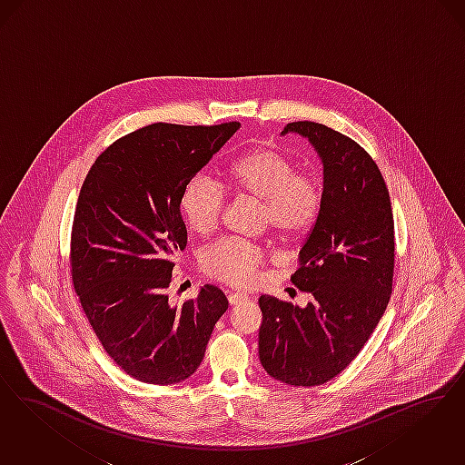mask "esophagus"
Instances as JSON below:
<instances>
[{"label": "esophagus", "mask_w": 465, "mask_h": 465, "mask_svg": "<svg viewBox=\"0 0 465 465\" xmlns=\"http://www.w3.org/2000/svg\"><path fill=\"white\" fill-rule=\"evenodd\" d=\"M248 301V295L244 293H229V303L231 305H238V303L246 302Z\"/></svg>", "instance_id": "34e87169"}]
</instances>
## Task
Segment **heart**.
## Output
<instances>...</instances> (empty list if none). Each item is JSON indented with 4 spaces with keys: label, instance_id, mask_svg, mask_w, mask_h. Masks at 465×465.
Here are the masks:
<instances>
[{
    "label": "heart",
    "instance_id": "b5f03b06",
    "mask_svg": "<svg viewBox=\"0 0 465 465\" xmlns=\"http://www.w3.org/2000/svg\"><path fill=\"white\" fill-rule=\"evenodd\" d=\"M232 187L248 198L263 203L265 219L284 236L307 232L320 215L322 183L311 173L297 172L292 160L274 149H257L232 166ZM182 213L198 234L213 232L223 221L225 191L208 175H198L182 194ZM263 252L250 242L223 240L203 255L208 276L238 288L257 283Z\"/></svg>",
    "mask_w": 465,
    "mask_h": 465
}]
</instances>
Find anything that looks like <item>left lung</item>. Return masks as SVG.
Instances as JSON below:
<instances>
[{"mask_svg":"<svg viewBox=\"0 0 465 465\" xmlns=\"http://www.w3.org/2000/svg\"><path fill=\"white\" fill-rule=\"evenodd\" d=\"M323 163V203L292 283L305 307L262 295L259 358L276 381L322 385L358 356L392 292L394 221L379 166L361 145L312 122L288 123Z\"/></svg>","mask_w":465,"mask_h":465,"instance_id":"left-lung-1","label":"left lung"}]
</instances>
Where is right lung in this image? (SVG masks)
<instances>
[{
  "label": "right lung",
  "instance_id": "add662e5",
  "mask_svg": "<svg viewBox=\"0 0 465 465\" xmlns=\"http://www.w3.org/2000/svg\"><path fill=\"white\" fill-rule=\"evenodd\" d=\"M240 126H143L109 145L83 182L71 240L74 290L105 352L143 384L189 379L227 311L213 284L182 305L170 303L166 288L187 244L183 189Z\"/></svg>",
  "mask_w": 465,
  "mask_h": 465
}]
</instances>
